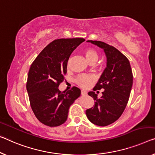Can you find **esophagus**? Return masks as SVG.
<instances>
[{
	"label": "esophagus",
	"mask_w": 155,
	"mask_h": 155,
	"mask_svg": "<svg viewBox=\"0 0 155 155\" xmlns=\"http://www.w3.org/2000/svg\"><path fill=\"white\" fill-rule=\"evenodd\" d=\"M81 95H82V96H87V92L85 91H83V90H82V91H81Z\"/></svg>",
	"instance_id": "obj_1"
}]
</instances>
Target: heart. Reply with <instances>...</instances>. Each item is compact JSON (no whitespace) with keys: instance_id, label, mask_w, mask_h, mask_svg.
I'll return each instance as SVG.
<instances>
[{"instance_id":"heart-1","label":"heart","mask_w":155,"mask_h":155,"mask_svg":"<svg viewBox=\"0 0 155 155\" xmlns=\"http://www.w3.org/2000/svg\"><path fill=\"white\" fill-rule=\"evenodd\" d=\"M84 54L86 59L88 62L94 64L98 60L99 54L93 48H88L84 51ZM67 67H69V61L67 62ZM95 81V78L94 76L90 75L82 74L79 75L76 78L75 83L79 87L83 88V89H87L89 88L90 86L94 84Z\"/></svg>"}]
</instances>
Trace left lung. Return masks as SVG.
<instances>
[{
    "label": "left lung",
    "instance_id": "left-lung-1",
    "mask_svg": "<svg viewBox=\"0 0 155 155\" xmlns=\"http://www.w3.org/2000/svg\"><path fill=\"white\" fill-rule=\"evenodd\" d=\"M87 41L104 50L107 67L94 88L95 91H104L100 98L94 91L88 93L95 102L91 108L86 110V115L94 124L107 126L117 120L126 107L133 83L132 68L128 59L115 47L101 41Z\"/></svg>",
    "mask_w": 155,
    "mask_h": 155
}]
</instances>
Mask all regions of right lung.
Returning a JSON list of instances; mask_svg holds the SVG:
<instances>
[{
	"label": "right lung",
	"instance_id": "obj_1",
	"mask_svg": "<svg viewBox=\"0 0 155 155\" xmlns=\"http://www.w3.org/2000/svg\"><path fill=\"white\" fill-rule=\"evenodd\" d=\"M83 38L58 39L42 50L31 64L26 88L31 108L40 122L49 127L59 126L67 120L68 109L81 91L76 87L61 92L68 58Z\"/></svg>",
	"mask_w": 155,
	"mask_h": 155
}]
</instances>
